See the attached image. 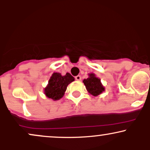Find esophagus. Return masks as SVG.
<instances>
[{"instance_id":"esophagus-1","label":"esophagus","mask_w":150,"mask_h":150,"mask_svg":"<svg viewBox=\"0 0 150 150\" xmlns=\"http://www.w3.org/2000/svg\"><path fill=\"white\" fill-rule=\"evenodd\" d=\"M75 80H81V76L80 75H77V76L75 77Z\"/></svg>"}]
</instances>
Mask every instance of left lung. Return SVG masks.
I'll return each mask as SVG.
<instances>
[{
	"mask_svg": "<svg viewBox=\"0 0 150 150\" xmlns=\"http://www.w3.org/2000/svg\"><path fill=\"white\" fill-rule=\"evenodd\" d=\"M89 77L83 80L86 89L89 94L97 97L105 90L104 86L101 84L100 79L96 77L95 74L89 73Z\"/></svg>",
	"mask_w": 150,
	"mask_h": 150,
	"instance_id": "1",
	"label": "left lung"
}]
</instances>
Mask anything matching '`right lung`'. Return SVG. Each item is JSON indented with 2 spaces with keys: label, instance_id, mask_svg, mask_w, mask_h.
I'll use <instances>...</instances> for the list:
<instances>
[{
  "label": "right lung",
  "instance_id": "1",
  "mask_svg": "<svg viewBox=\"0 0 150 150\" xmlns=\"http://www.w3.org/2000/svg\"><path fill=\"white\" fill-rule=\"evenodd\" d=\"M75 80V78L67 73L63 76L59 73H53L49 80L46 87L44 88V94L49 99L56 101L64 95L67 87Z\"/></svg>",
  "mask_w": 150,
  "mask_h": 150
}]
</instances>
